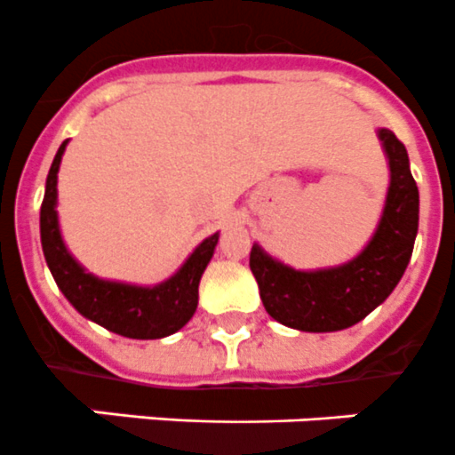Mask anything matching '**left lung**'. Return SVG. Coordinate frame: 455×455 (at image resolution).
<instances>
[{"mask_svg":"<svg viewBox=\"0 0 455 455\" xmlns=\"http://www.w3.org/2000/svg\"><path fill=\"white\" fill-rule=\"evenodd\" d=\"M388 157L390 185L377 230L354 259L318 270H295L259 243L250 250V270L270 318L299 331H340L361 323L399 284L412 255L419 220V191L406 146L379 128Z\"/></svg>","mask_w":455,"mask_h":455,"instance_id":"1","label":"left lung"}]
</instances>
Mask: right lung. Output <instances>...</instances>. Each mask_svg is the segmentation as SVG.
Instances as JSON below:
<instances>
[{"label":"right lung","mask_w":455,"mask_h":455,"mask_svg":"<svg viewBox=\"0 0 455 455\" xmlns=\"http://www.w3.org/2000/svg\"><path fill=\"white\" fill-rule=\"evenodd\" d=\"M65 148L67 141H62L49 169L44 200L40 207V241L58 289L78 314L119 336L153 340L176 333L196 314L200 277L214 255L219 232L196 245L178 273L156 286L124 284L87 273L67 250L58 225L56 185Z\"/></svg>","instance_id":"1"}]
</instances>
